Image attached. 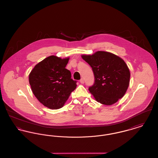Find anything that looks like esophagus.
<instances>
[{"instance_id":"34e87169","label":"esophagus","mask_w":158,"mask_h":158,"mask_svg":"<svg viewBox=\"0 0 158 158\" xmlns=\"http://www.w3.org/2000/svg\"><path fill=\"white\" fill-rule=\"evenodd\" d=\"M80 82L81 83V84H83V83H84V79L83 78H81L80 80Z\"/></svg>"}]
</instances>
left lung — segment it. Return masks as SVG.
<instances>
[{"label":"left lung","mask_w":158,"mask_h":158,"mask_svg":"<svg viewBox=\"0 0 158 158\" xmlns=\"http://www.w3.org/2000/svg\"><path fill=\"white\" fill-rule=\"evenodd\" d=\"M81 57L90 65L94 75V83L89 90L96 101L111 105L124 96L129 85L130 73L123 59L104 51Z\"/></svg>","instance_id":"obj_1"}]
</instances>
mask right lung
<instances>
[{"label":"right lung","mask_w":158,"mask_h":158,"mask_svg":"<svg viewBox=\"0 0 158 158\" xmlns=\"http://www.w3.org/2000/svg\"><path fill=\"white\" fill-rule=\"evenodd\" d=\"M69 58L50 56L37 64L29 75V83L34 96L44 106L52 109L62 108L77 81L65 68Z\"/></svg>","instance_id":"right-lung-1"}]
</instances>
